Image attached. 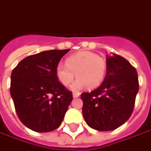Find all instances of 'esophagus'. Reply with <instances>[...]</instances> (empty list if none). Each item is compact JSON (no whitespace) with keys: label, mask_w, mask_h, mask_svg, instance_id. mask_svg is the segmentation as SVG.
<instances>
[{"label":"esophagus","mask_w":151,"mask_h":151,"mask_svg":"<svg viewBox=\"0 0 151 151\" xmlns=\"http://www.w3.org/2000/svg\"><path fill=\"white\" fill-rule=\"evenodd\" d=\"M80 94H81V93H78V92H74V93H72V96H73V98H77L80 96Z\"/></svg>","instance_id":"obj_1"}]
</instances>
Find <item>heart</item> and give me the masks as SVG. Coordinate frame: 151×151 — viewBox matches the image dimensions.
Returning a JSON list of instances; mask_svg holds the SVG:
<instances>
[{
    "instance_id": "1",
    "label": "heart",
    "mask_w": 151,
    "mask_h": 151,
    "mask_svg": "<svg viewBox=\"0 0 151 151\" xmlns=\"http://www.w3.org/2000/svg\"><path fill=\"white\" fill-rule=\"evenodd\" d=\"M108 65L104 58L91 52H80L65 60V65L59 64L55 74L62 86H67L76 76L77 80L70 86L73 90L87 86L94 89L104 81L107 73Z\"/></svg>"
}]
</instances>
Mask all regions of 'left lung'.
I'll return each instance as SVG.
<instances>
[{
	"mask_svg": "<svg viewBox=\"0 0 151 151\" xmlns=\"http://www.w3.org/2000/svg\"><path fill=\"white\" fill-rule=\"evenodd\" d=\"M106 76L91 92L82 93V114L91 128L112 131L129 119L134 109L139 82L137 70L117 54L107 55Z\"/></svg>",
	"mask_w": 151,
	"mask_h": 151,
	"instance_id": "obj_1",
	"label": "left lung"
}]
</instances>
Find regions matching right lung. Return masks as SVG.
Wrapping results in <instances>:
<instances>
[{"instance_id": "right-lung-1", "label": "right lung", "mask_w": 151, "mask_h": 151, "mask_svg": "<svg viewBox=\"0 0 151 151\" xmlns=\"http://www.w3.org/2000/svg\"><path fill=\"white\" fill-rule=\"evenodd\" d=\"M70 49L49 50L19 62L10 76V95L19 120L37 132H47L61 125L72 93L60 82L55 70Z\"/></svg>"}]
</instances>
